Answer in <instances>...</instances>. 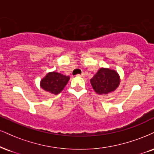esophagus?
<instances>
[{"instance_id":"1","label":"esophagus","mask_w":154,"mask_h":154,"mask_svg":"<svg viewBox=\"0 0 154 154\" xmlns=\"http://www.w3.org/2000/svg\"><path fill=\"white\" fill-rule=\"evenodd\" d=\"M77 77H84L85 74H82V75H77Z\"/></svg>"}]
</instances>
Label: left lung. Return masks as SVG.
Returning <instances> with one entry per match:
<instances>
[{
	"mask_svg": "<svg viewBox=\"0 0 154 154\" xmlns=\"http://www.w3.org/2000/svg\"><path fill=\"white\" fill-rule=\"evenodd\" d=\"M120 77L115 69L102 67L90 79V83L98 95H107L113 92L119 86Z\"/></svg>",
	"mask_w": 154,
	"mask_h": 154,
	"instance_id": "obj_1",
	"label": "left lung"
}]
</instances>
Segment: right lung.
Returning <instances> with one entry per match:
<instances>
[{
    "label": "right lung",
    "instance_id": "add662e5",
    "mask_svg": "<svg viewBox=\"0 0 154 154\" xmlns=\"http://www.w3.org/2000/svg\"><path fill=\"white\" fill-rule=\"evenodd\" d=\"M69 79V76L64 75L59 72H48L47 75L41 79L40 86L46 92L53 95H58L62 91Z\"/></svg>",
    "mask_w": 154,
    "mask_h": 154
}]
</instances>
